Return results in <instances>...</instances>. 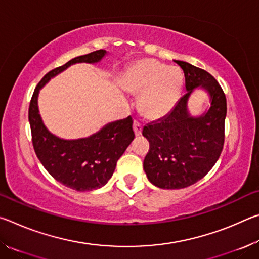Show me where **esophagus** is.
<instances>
[{
    "instance_id": "34e87169",
    "label": "esophagus",
    "mask_w": 259,
    "mask_h": 259,
    "mask_svg": "<svg viewBox=\"0 0 259 259\" xmlns=\"http://www.w3.org/2000/svg\"><path fill=\"white\" fill-rule=\"evenodd\" d=\"M142 130H143V124L140 123L138 120L134 121V131L136 136H140L142 135Z\"/></svg>"
}]
</instances>
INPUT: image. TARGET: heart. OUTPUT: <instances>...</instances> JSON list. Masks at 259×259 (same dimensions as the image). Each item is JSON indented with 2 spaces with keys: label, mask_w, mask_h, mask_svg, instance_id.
Wrapping results in <instances>:
<instances>
[{
  "label": "heart",
  "mask_w": 259,
  "mask_h": 259,
  "mask_svg": "<svg viewBox=\"0 0 259 259\" xmlns=\"http://www.w3.org/2000/svg\"><path fill=\"white\" fill-rule=\"evenodd\" d=\"M183 81L181 69L154 59L137 61L125 74L126 88L143 94L139 106L151 119H159L171 111L181 95Z\"/></svg>",
  "instance_id": "obj_1"
}]
</instances>
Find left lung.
<instances>
[{
	"label": "left lung",
	"instance_id": "8db88e82",
	"mask_svg": "<svg viewBox=\"0 0 259 259\" xmlns=\"http://www.w3.org/2000/svg\"><path fill=\"white\" fill-rule=\"evenodd\" d=\"M184 71L187 94L178 100L171 112L143 129L150 142L144 160L148 181L166 190H178L203 178L221 156L225 139L226 97L211 74L202 68L175 60ZM198 86L212 97L209 111L200 118L187 112V99Z\"/></svg>",
	"mask_w": 259,
	"mask_h": 259
}]
</instances>
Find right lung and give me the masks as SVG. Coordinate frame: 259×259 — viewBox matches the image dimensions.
Instances as JSON below:
<instances>
[{
	"mask_svg": "<svg viewBox=\"0 0 259 259\" xmlns=\"http://www.w3.org/2000/svg\"><path fill=\"white\" fill-rule=\"evenodd\" d=\"M106 51L100 49L75 57L63 66L48 72L35 88L28 108V120L35 154L46 170L66 187L78 192L104 186L112 177L116 162L135 138L134 120L126 119L107 124L89 138L64 140L56 137L43 124L37 108V95L50 77L75 63H97Z\"/></svg>",
	"mask_w": 259,
	"mask_h": 259,
	"instance_id": "1",
	"label": "right lung"
}]
</instances>
